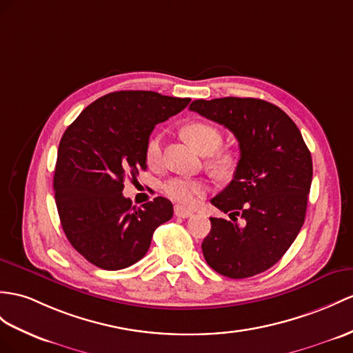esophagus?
I'll return each mask as SVG.
<instances>
[{
	"mask_svg": "<svg viewBox=\"0 0 353 353\" xmlns=\"http://www.w3.org/2000/svg\"><path fill=\"white\" fill-rule=\"evenodd\" d=\"M174 211H175V216L181 217V219H187V217L193 216V211L190 208H185V206H181V205H176Z\"/></svg>",
	"mask_w": 353,
	"mask_h": 353,
	"instance_id": "obj_1",
	"label": "esophagus"
}]
</instances>
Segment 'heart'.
Listing matches in <instances>:
<instances>
[{
  "label": "heart",
  "instance_id": "b5f03b06",
  "mask_svg": "<svg viewBox=\"0 0 353 353\" xmlns=\"http://www.w3.org/2000/svg\"><path fill=\"white\" fill-rule=\"evenodd\" d=\"M185 139L190 142L193 147L202 152L210 154L216 151L221 143V133L216 127L206 123H190L183 128ZM145 160L150 166H159L161 161V136L152 134L147 145H145ZM214 166L226 170L230 166V157L226 154H221L212 160ZM163 192L169 199L175 201L183 205H192L197 197L206 192V183L203 179L187 178V176H175L170 178L163 184Z\"/></svg>",
  "mask_w": 353,
  "mask_h": 353
}]
</instances>
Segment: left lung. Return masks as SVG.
<instances>
[{
    "instance_id": "obj_1",
    "label": "left lung",
    "mask_w": 353,
    "mask_h": 353,
    "mask_svg": "<svg viewBox=\"0 0 353 353\" xmlns=\"http://www.w3.org/2000/svg\"><path fill=\"white\" fill-rule=\"evenodd\" d=\"M190 110L229 128L241 152L234 179L211 199L230 220L210 219L203 257L221 276L253 277L281 259L304 225L312 154L296 124L265 100H194Z\"/></svg>"
}]
</instances>
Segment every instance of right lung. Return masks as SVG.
<instances>
[{"label": "right lung", "instance_id": "obj_1", "mask_svg": "<svg viewBox=\"0 0 353 353\" xmlns=\"http://www.w3.org/2000/svg\"><path fill=\"white\" fill-rule=\"evenodd\" d=\"M192 99L117 91L97 99L67 127L58 147L54 190L68 241L101 270H123L148 252L154 230L174 216L157 196L141 208L123 196L127 178L147 169L145 145L159 123Z\"/></svg>", "mask_w": 353, "mask_h": 353}]
</instances>
